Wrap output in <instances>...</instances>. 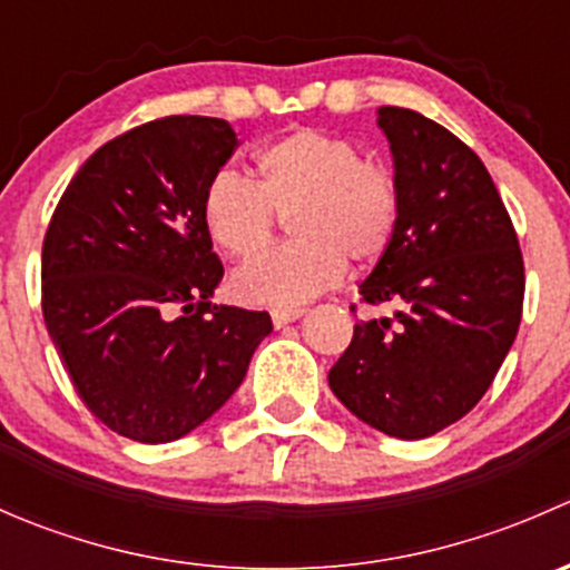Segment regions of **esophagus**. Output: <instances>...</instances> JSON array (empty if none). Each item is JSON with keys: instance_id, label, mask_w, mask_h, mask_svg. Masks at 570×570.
I'll return each mask as SVG.
<instances>
[{"instance_id": "1", "label": "esophagus", "mask_w": 570, "mask_h": 570, "mask_svg": "<svg viewBox=\"0 0 570 570\" xmlns=\"http://www.w3.org/2000/svg\"><path fill=\"white\" fill-rule=\"evenodd\" d=\"M303 314H306V308H301V306H275L273 312H269V317H273L275 327H284V325H289V322L301 320Z\"/></svg>"}]
</instances>
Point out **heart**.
Segmentation results:
<instances>
[{
    "mask_svg": "<svg viewBox=\"0 0 570 570\" xmlns=\"http://www.w3.org/2000/svg\"><path fill=\"white\" fill-rule=\"evenodd\" d=\"M258 181L220 170L204 193V223L217 248L248 258L269 245L278 215H292L297 243L269 250L234 273L248 303L295 306L331 289L347 262L372 264L400 226L392 168L361 157L353 140L295 129L256 151Z\"/></svg>",
    "mask_w": 570,
    "mask_h": 570,
    "instance_id": "1",
    "label": "heart"
}]
</instances>
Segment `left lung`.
Here are the masks:
<instances>
[{"label": "left lung", "mask_w": 570, "mask_h": 570, "mask_svg": "<svg viewBox=\"0 0 570 570\" xmlns=\"http://www.w3.org/2000/svg\"><path fill=\"white\" fill-rule=\"evenodd\" d=\"M400 184L392 248L358 286L394 317L358 322L331 366L333 394L394 439L463 419L519 333L524 258L482 159L450 129L405 107L377 109Z\"/></svg>", "instance_id": "8db88e82"}]
</instances>
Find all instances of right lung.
I'll return each instance as SVG.
<instances>
[{
  "instance_id": "right-lung-1",
  "label": "right lung",
  "mask_w": 570,
  "mask_h": 570,
  "mask_svg": "<svg viewBox=\"0 0 570 570\" xmlns=\"http://www.w3.org/2000/svg\"><path fill=\"white\" fill-rule=\"evenodd\" d=\"M237 148L223 118L170 115L101 146L43 239V320L73 389L112 433L168 444L215 416L269 336L217 306L206 184Z\"/></svg>"
}]
</instances>
